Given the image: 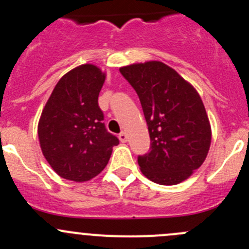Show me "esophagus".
<instances>
[{
	"label": "esophagus",
	"instance_id": "34e87169",
	"mask_svg": "<svg viewBox=\"0 0 249 249\" xmlns=\"http://www.w3.org/2000/svg\"><path fill=\"white\" fill-rule=\"evenodd\" d=\"M119 140H120V142H123V143H125V142H127V134L125 131H122L119 134Z\"/></svg>",
	"mask_w": 249,
	"mask_h": 249
}]
</instances>
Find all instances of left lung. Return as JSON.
Instances as JSON below:
<instances>
[{"label":"left lung","mask_w":249,"mask_h":249,"mask_svg":"<svg viewBox=\"0 0 249 249\" xmlns=\"http://www.w3.org/2000/svg\"><path fill=\"white\" fill-rule=\"evenodd\" d=\"M136 90L150 137V152L139 157L141 172L152 182L175 185L203 164L212 140L199 92L172 67L145 61L120 67Z\"/></svg>","instance_id":"obj_1"}]
</instances>
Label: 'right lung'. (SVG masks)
I'll list each match as a JSON object with an SVG mask.
<instances>
[{
    "label": "right lung",
    "mask_w": 249,
    "mask_h": 249,
    "mask_svg": "<svg viewBox=\"0 0 249 249\" xmlns=\"http://www.w3.org/2000/svg\"><path fill=\"white\" fill-rule=\"evenodd\" d=\"M106 72L92 64L64 74L50 94L38 120L42 153L57 175L82 183L96 177L119 143L107 132L97 99Z\"/></svg>",
    "instance_id": "1"
}]
</instances>
